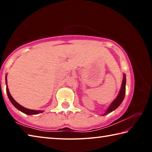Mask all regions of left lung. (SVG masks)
Listing matches in <instances>:
<instances>
[{"mask_svg": "<svg viewBox=\"0 0 152 152\" xmlns=\"http://www.w3.org/2000/svg\"><path fill=\"white\" fill-rule=\"evenodd\" d=\"M125 86H126V75L125 74H123V81H122V84H121V87L120 91L118 94L117 96L116 97L114 101H113L109 105V107H108V109L106 110L103 114L102 115H107L109 114V113H111L113 110H115L119 107V105L121 104V102H123V99L125 98Z\"/></svg>", "mask_w": 152, "mask_h": 152, "instance_id": "1", "label": "left lung"}]
</instances>
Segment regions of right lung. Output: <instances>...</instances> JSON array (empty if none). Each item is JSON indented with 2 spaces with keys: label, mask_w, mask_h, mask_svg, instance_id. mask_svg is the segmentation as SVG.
Wrapping results in <instances>:
<instances>
[{
  "label": "right lung",
  "mask_w": 152,
  "mask_h": 152,
  "mask_svg": "<svg viewBox=\"0 0 152 152\" xmlns=\"http://www.w3.org/2000/svg\"><path fill=\"white\" fill-rule=\"evenodd\" d=\"M7 74H6V76H5V81H6V84H7V95H8V97L10 100V101H11V103L14 105V107L15 108H17V109L19 110H20V111H21L22 113H25V114L28 115H37V114H39V113H43V110H32V109H27V108L21 106V105L19 104L17 102L15 101V99L12 97V96L11 95V94H10V92L9 91L8 86H7Z\"/></svg>",
  "instance_id": "right-lung-1"
}]
</instances>
